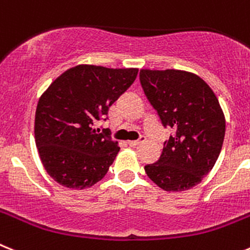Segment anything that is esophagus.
I'll use <instances>...</instances> for the list:
<instances>
[{"mask_svg":"<svg viewBox=\"0 0 250 250\" xmlns=\"http://www.w3.org/2000/svg\"><path fill=\"white\" fill-rule=\"evenodd\" d=\"M143 142H144V138H142L140 140H133V142H129V146H131V148H136V146H140Z\"/></svg>","mask_w":250,"mask_h":250,"instance_id":"34e87169","label":"esophagus"}]
</instances>
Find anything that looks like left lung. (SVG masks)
<instances>
[{
    "label": "left lung",
    "instance_id": "obj_1",
    "mask_svg": "<svg viewBox=\"0 0 250 250\" xmlns=\"http://www.w3.org/2000/svg\"><path fill=\"white\" fill-rule=\"evenodd\" d=\"M146 99L164 126L176 130L146 173L167 192L191 189L214 168L225 136L219 100L197 74L180 69H140Z\"/></svg>",
    "mask_w": 250,
    "mask_h": 250
}]
</instances>
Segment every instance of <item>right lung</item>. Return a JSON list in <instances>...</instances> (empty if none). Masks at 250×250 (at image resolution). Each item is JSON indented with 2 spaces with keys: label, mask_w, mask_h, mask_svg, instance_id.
<instances>
[{
  "label": "right lung",
  "mask_w": 250,
  "mask_h": 250,
  "mask_svg": "<svg viewBox=\"0 0 250 250\" xmlns=\"http://www.w3.org/2000/svg\"><path fill=\"white\" fill-rule=\"evenodd\" d=\"M138 68L80 64L67 69L40 96L35 143L46 173L72 189L92 187L120 150L93 127L135 81Z\"/></svg>",
  "instance_id": "right-lung-1"
}]
</instances>
